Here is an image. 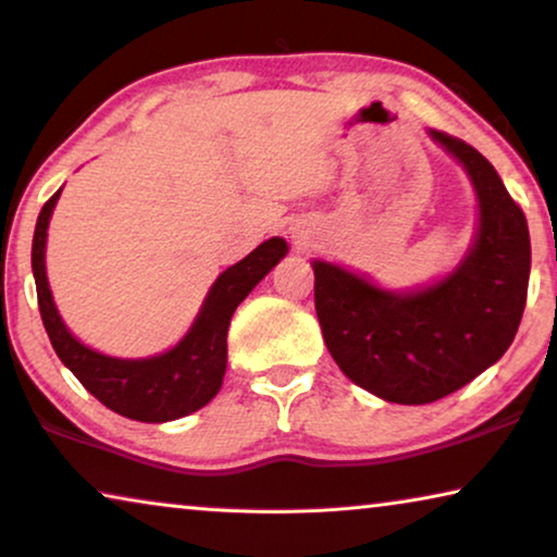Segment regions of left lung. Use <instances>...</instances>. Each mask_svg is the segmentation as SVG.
I'll return each mask as SVG.
<instances>
[{"label":"left lung","instance_id":"1","mask_svg":"<svg viewBox=\"0 0 557 557\" xmlns=\"http://www.w3.org/2000/svg\"><path fill=\"white\" fill-rule=\"evenodd\" d=\"M459 159L479 200L474 246L446 278L387 292L314 261V307L339 370L377 398L423 406L446 398L499 360L520 326L530 281V231L499 174L467 141L431 132Z\"/></svg>","mask_w":557,"mask_h":557}]
</instances>
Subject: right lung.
<instances>
[{"instance_id":"obj_1","label":"right lung","mask_w":557,"mask_h":557,"mask_svg":"<svg viewBox=\"0 0 557 557\" xmlns=\"http://www.w3.org/2000/svg\"><path fill=\"white\" fill-rule=\"evenodd\" d=\"M63 187L42 205L33 238V273L45 332L60 360L86 391L113 413L141 423H166L195 413L215 398L227 362V326L238 304L258 281L286 256V240L271 238L218 276L205 296L195 324L170 352L121 360L96 352L78 342L60 319L45 273V243L50 215Z\"/></svg>"}]
</instances>
